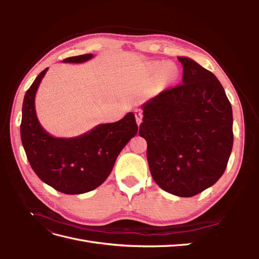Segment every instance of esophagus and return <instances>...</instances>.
Listing matches in <instances>:
<instances>
[{
	"label": "esophagus",
	"mask_w": 259,
	"mask_h": 259,
	"mask_svg": "<svg viewBox=\"0 0 259 259\" xmlns=\"http://www.w3.org/2000/svg\"><path fill=\"white\" fill-rule=\"evenodd\" d=\"M135 117H136L137 124L139 125L140 123H142V121H143V112L140 111V110H136L135 111Z\"/></svg>",
	"instance_id": "obj_1"
}]
</instances>
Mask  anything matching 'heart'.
Returning <instances> with one entry per match:
<instances>
[{
	"label": "heart",
	"mask_w": 259,
	"mask_h": 259,
	"mask_svg": "<svg viewBox=\"0 0 259 259\" xmlns=\"http://www.w3.org/2000/svg\"><path fill=\"white\" fill-rule=\"evenodd\" d=\"M151 68L154 72H158L164 68V76H165V79L167 80L173 79V77L176 76V73H177V69L175 66L166 65L165 62H154V64H152Z\"/></svg>",
	"instance_id": "1"
}]
</instances>
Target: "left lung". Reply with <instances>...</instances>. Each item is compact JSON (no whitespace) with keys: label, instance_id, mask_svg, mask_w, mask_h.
<instances>
[{"label":"left lung","instance_id":"1","mask_svg":"<svg viewBox=\"0 0 259 259\" xmlns=\"http://www.w3.org/2000/svg\"><path fill=\"white\" fill-rule=\"evenodd\" d=\"M183 83L161 92L143 106L139 136L147 160L164 191L189 198L221 178L233 145L232 108L223 85L187 57Z\"/></svg>","mask_w":259,"mask_h":259}]
</instances>
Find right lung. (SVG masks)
<instances>
[{
	"instance_id": "add662e5",
	"label": "right lung",
	"mask_w": 259,
	"mask_h": 259,
	"mask_svg": "<svg viewBox=\"0 0 259 259\" xmlns=\"http://www.w3.org/2000/svg\"><path fill=\"white\" fill-rule=\"evenodd\" d=\"M92 57L86 54L64 61L83 62ZM46 71L48 68L36 76L22 104L20 135L28 161L38 178L55 190L66 194L92 191L110 175L117 155L137 134L135 115L130 112L79 137L55 138L42 128L34 108L35 93Z\"/></svg>"
}]
</instances>
